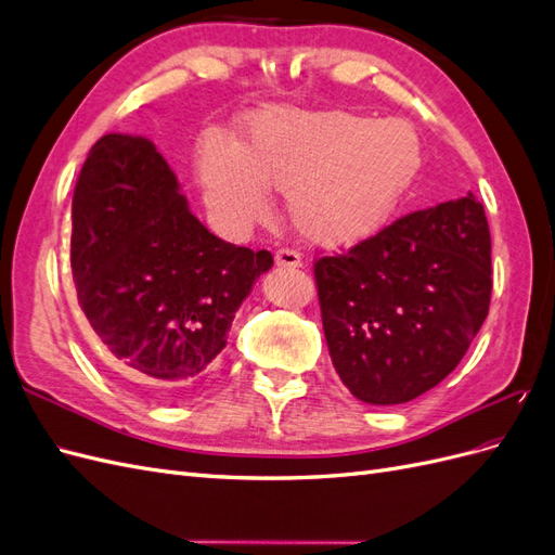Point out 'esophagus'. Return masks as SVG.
<instances>
[{"label":"esophagus","instance_id":"34e87169","mask_svg":"<svg viewBox=\"0 0 555 555\" xmlns=\"http://www.w3.org/2000/svg\"><path fill=\"white\" fill-rule=\"evenodd\" d=\"M275 263L280 268H300L304 261H300V255L292 247H278L275 249Z\"/></svg>","mask_w":555,"mask_h":555}]
</instances>
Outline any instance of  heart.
I'll list each match as a JSON object with an SVG mask.
<instances>
[{"mask_svg":"<svg viewBox=\"0 0 555 555\" xmlns=\"http://www.w3.org/2000/svg\"><path fill=\"white\" fill-rule=\"evenodd\" d=\"M422 166V143L402 120L351 113L266 108L247 117L243 141L210 137L196 173L217 220L241 233L268 212L266 188L284 190L300 236L354 245L391 220Z\"/></svg>","mask_w":555,"mask_h":555,"instance_id":"obj_1","label":"heart"}]
</instances>
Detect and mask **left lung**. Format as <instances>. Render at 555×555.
Wrapping results in <instances>:
<instances>
[{
    "instance_id": "left-lung-1",
    "label": "left lung",
    "mask_w": 555,
    "mask_h": 555,
    "mask_svg": "<svg viewBox=\"0 0 555 555\" xmlns=\"http://www.w3.org/2000/svg\"><path fill=\"white\" fill-rule=\"evenodd\" d=\"M314 282L328 354L371 405H400L456 367L491 306V231L473 192L410 212L343 255Z\"/></svg>"
}]
</instances>
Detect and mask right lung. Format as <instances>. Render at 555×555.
<instances>
[{
	"label": "right lung",
	"instance_id": "right-lung-1",
	"mask_svg": "<svg viewBox=\"0 0 555 555\" xmlns=\"http://www.w3.org/2000/svg\"><path fill=\"white\" fill-rule=\"evenodd\" d=\"M72 224L78 306L137 389L164 400L208 379L271 251L217 238L157 147L127 133L92 145Z\"/></svg>",
	"mask_w": 555,
	"mask_h": 555
}]
</instances>
